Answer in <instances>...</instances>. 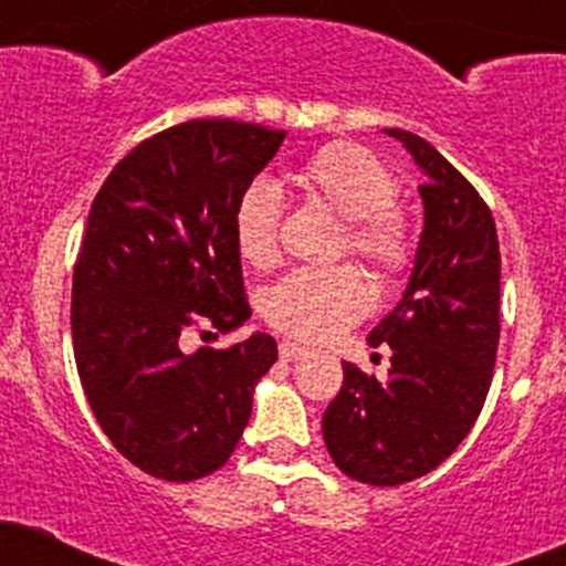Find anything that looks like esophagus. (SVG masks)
<instances>
[{"label":"esophagus","mask_w":566,"mask_h":566,"mask_svg":"<svg viewBox=\"0 0 566 566\" xmlns=\"http://www.w3.org/2000/svg\"><path fill=\"white\" fill-rule=\"evenodd\" d=\"M303 355H308V349H305L303 344H297V342L280 344V360H297V358H303Z\"/></svg>","instance_id":"1"}]
</instances>
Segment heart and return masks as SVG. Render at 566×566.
I'll return each mask as SVG.
<instances>
[{
    "label": "heart",
    "mask_w": 566,
    "mask_h": 566,
    "mask_svg": "<svg viewBox=\"0 0 566 566\" xmlns=\"http://www.w3.org/2000/svg\"><path fill=\"white\" fill-rule=\"evenodd\" d=\"M292 182L314 206L342 217L338 252L367 261L384 286L411 272L417 239L408 213L395 202L397 175L364 144L331 142L294 166ZM283 199L269 180L247 182L233 206V244L241 261L269 269L280 255ZM369 308V286L349 263L294 269L263 294L272 327L303 342H325L358 322Z\"/></svg>",
    "instance_id": "obj_1"
}]
</instances>
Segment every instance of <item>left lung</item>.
<instances>
[{
  "instance_id": "8db88e82",
  "label": "left lung",
  "mask_w": 566,
  "mask_h": 566,
  "mask_svg": "<svg viewBox=\"0 0 566 566\" xmlns=\"http://www.w3.org/2000/svg\"><path fill=\"white\" fill-rule=\"evenodd\" d=\"M424 182V230L397 308L369 333L391 349L380 384L344 360V384L322 417L327 453L344 475L400 486L428 475L475 424L500 342V244L489 206L470 180L406 130Z\"/></svg>"
}]
</instances>
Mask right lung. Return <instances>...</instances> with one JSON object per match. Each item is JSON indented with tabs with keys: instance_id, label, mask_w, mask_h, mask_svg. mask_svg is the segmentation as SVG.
<instances>
[{
	"instance_id": "right-lung-1",
	"label": "right lung",
	"mask_w": 566,
	"mask_h": 566,
	"mask_svg": "<svg viewBox=\"0 0 566 566\" xmlns=\"http://www.w3.org/2000/svg\"><path fill=\"white\" fill-rule=\"evenodd\" d=\"M283 138L233 118L182 122L133 147L91 202L72 280L77 375L113 448L160 481L228 464L277 360L266 333L197 353L182 338L250 319L233 206Z\"/></svg>"
}]
</instances>
